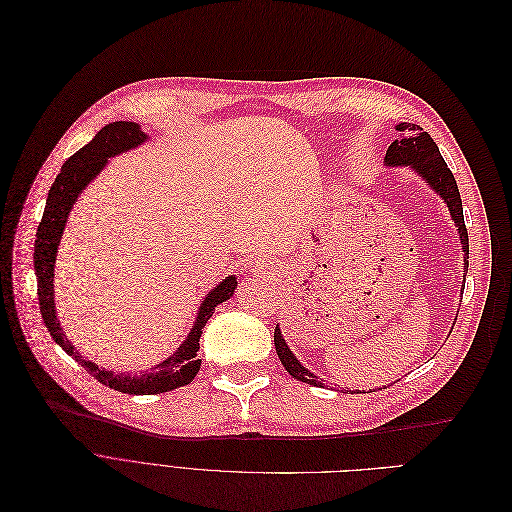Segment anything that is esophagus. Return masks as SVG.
I'll use <instances>...</instances> for the list:
<instances>
[{
  "instance_id": "esophagus-1",
  "label": "esophagus",
  "mask_w": 512,
  "mask_h": 512,
  "mask_svg": "<svg viewBox=\"0 0 512 512\" xmlns=\"http://www.w3.org/2000/svg\"><path fill=\"white\" fill-rule=\"evenodd\" d=\"M260 266H262V262H260Z\"/></svg>"
}]
</instances>
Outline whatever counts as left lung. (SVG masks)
Returning <instances> with one entry per match:
<instances>
[{
	"instance_id": "8db88e82",
	"label": "left lung",
	"mask_w": 512,
	"mask_h": 512,
	"mask_svg": "<svg viewBox=\"0 0 512 512\" xmlns=\"http://www.w3.org/2000/svg\"><path fill=\"white\" fill-rule=\"evenodd\" d=\"M396 131H400V135L387 148L385 164L415 168L417 173L429 183V187L435 193H440V198L446 202V206L450 210L452 221L458 227L462 252H465V264L469 269V233L465 227V216H462V200H460V191H458L452 170L448 168L440 150H437V145L431 139V135L425 133L419 125L400 123L396 127ZM275 348H277L281 364L291 377H296L298 381H304L310 385H323L319 381V377L312 375L306 367H302L300 360L291 354V350L287 348L285 339L281 335L279 325L275 327Z\"/></svg>"
}]
</instances>
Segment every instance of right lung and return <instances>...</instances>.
<instances>
[{
    "label": "right lung",
    "instance_id": "right-lung-1",
    "mask_svg": "<svg viewBox=\"0 0 512 512\" xmlns=\"http://www.w3.org/2000/svg\"><path fill=\"white\" fill-rule=\"evenodd\" d=\"M148 135H145L137 123H127V120H118V123L106 125L100 133H97L85 148H81L77 154H72L64 164L60 175L56 177L50 193H47V202L43 210V218L37 227V239H35V275H37V296H39V310L43 316V323L54 337V342L68 354L75 358L83 369H87L89 375H93L97 381L116 389L123 394H135V396H152L162 392H173L177 387H183L193 381L198 375L202 360L198 358L200 350V337L202 329L212 316V310L227 302L237 287L235 275L223 279L200 304L196 323H193L185 342L177 348L173 356H168L160 364H154L152 371H145L139 375L131 373H114L97 367L95 362L85 360L75 346H72L56 316L54 306V266H56V252L58 243L66 225L68 212L72 210V204L77 202L79 193L97 177V173L106 166L108 158L123 154L131 148L141 145Z\"/></svg>",
    "mask_w": 512,
    "mask_h": 512
}]
</instances>
